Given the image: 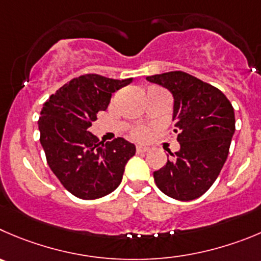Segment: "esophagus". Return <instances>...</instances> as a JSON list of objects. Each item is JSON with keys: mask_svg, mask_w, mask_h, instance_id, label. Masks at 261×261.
Listing matches in <instances>:
<instances>
[{"mask_svg": "<svg viewBox=\"0 0 261 261\" xmlns=\"http://www.w3.org/2000/svg\"><path fill=\"white\" fill-rule=\"evenodd\" d=\"M136 151H137V153H145L148 151V147H145V146H137Z\"/></svg>", "mask_w": 261, "mask_h": 261, "instance_id": "1", "label": "esophagus"}]
</instances>
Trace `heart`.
<instances>
[{"instance_id": "obj_1", "label": "heart", "mask_w": 261, "mask_h": 261, "mask_svg": "<svg viewBox=\"0 0 261 261\" xmlns=\"http://www.w3.org/2000/svg\"><path fill=\"white\" fill-rule=\"evenodd\" d=\"M148 136H150V132L148 129L145 128V126H137L132 130V137L137 141H145L147 140Z\"/></svg>"}]
</instances>
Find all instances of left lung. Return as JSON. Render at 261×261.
I'll list each match as a JSON object with an SVG mask.
<instances>
[{
	"instance_id": "obj_1",
	"label": "left lung",
	"mask_w": 261,
	"mask_h": 261,
	"mask_svg": "<svg viewBox=\"0 0 261 261\" xmlns=\"http://www.w3.org/2000/svg\"><path fill=\"white\" fill-rule=\"evenodd\" d=\"M172 92L173 121L180 148L153 172L161 192L190 201L206 192L219 175L236 129L234 110L217 87L185 71L147 76Z\"/></svg>"
}]
</instances>
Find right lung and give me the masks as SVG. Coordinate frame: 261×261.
I'll return each mask as SVG.
<instances>
[{
    "instance_id": "1",
    "label": "right lung",
    "mask_w": 261,
    "mask_h": 261,
    "mask_svg": "<svg viewBox=\"0 0 261 261\" xmlns=\"http://www.w3.org/2000/svg\"><path fill=\"white\" fill-rule=\"evenodd\" d=\"M130 82L86 74L64 84L43 103L38 128L47 164L76 197L95 200L116 190L125 164L136 153V146L124 138L103 143L88 130L114 92Z\"/></svg>"
}]
</instances>
